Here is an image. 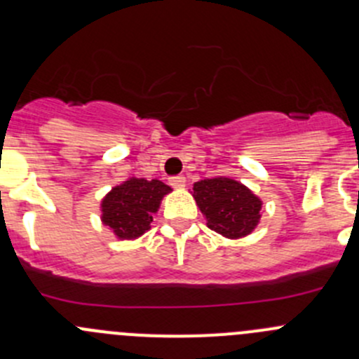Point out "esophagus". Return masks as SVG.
<instances>
[{
	"label": "esophagus",
	"instance_id": "obj_1",
	"mask_svg": "<svg viewBox=\"0 0 359 359\" xmlns=\"http://www.w3.org/2000/svg\"><path fill=\"white\" fill-rule=\"evenodd\" d=\"M170 184H172L175 189H184V187H186V177L184 175L172 177V179H170Z\"/></svg>",
	"mask_w": 359,
	"mask_h": 359
}]
</instances>
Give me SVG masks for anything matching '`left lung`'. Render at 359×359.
Here are the masks:
<instances>
[{"label":"left lung","mask_w":359,"mask_h":359,"mask_svg":"<svg viewBox=\"0 0 359 359\" xmlns=\"http://www.w3.org/2000/svg\"><path fill=\"white\" fill-rule=\"evenodd\" d=\"M191 193L206 226L224 238L240 240L259 226L262 201L238 180L229 177L205 179L194 182Z\"/></svg>","instance_id":"8db88e82"}]
</instances>
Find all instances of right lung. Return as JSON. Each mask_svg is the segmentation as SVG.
<instances>
[{
	"instance_id": "obj_1",
	"label": "right lung",
	"mask_w": 359,
	"mask_h": 359,
	"mask_svg": "<svg viewBox=\"0 0 359 359\" xmlns=\"http://www.w3.org/2000/svg\"><path fill=\"white\" fill-rule=\"evenodd\" d=\"M168 193L172 187L161 180L130 177L112 187L100 201V220L118 240H137L151 229L153 215Z\"/></svg>"
}]
</instances>
